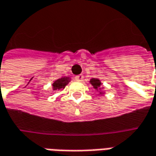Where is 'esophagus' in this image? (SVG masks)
<instances>
[{
    "instance_id": "esophagus-1",
    "label": "esophagus",
    "mask_w": 156,
    "mask_h": 156,
    "mask_svg": "<svg viewBox=\"0 0 156 156\" xmlns=\"http://www.w3.org/2000/svg\"><path fill=\"white\" fill-rule=\"evenodd\" d=\"M83 75H78V76H76V77H75V80H77V81H83Z\"/></svg>"
}]
</instances>
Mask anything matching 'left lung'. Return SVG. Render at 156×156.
Returning <instances> with one entry per match:
<instances>
[{
    "mask_svg": "<svg viewBox=\"0 0 156 156\" xmlns=\"http://www.w3.org/2000/svg\"><path fill=\"white\" fill-rule=\"evenodd\" d=\"M90 83H91L93 88L96 89V90H98L100 87V85H101V82H100L99 79H98V78H91ZM100 94H103V92H100Z\"/></svg>",
    "mask_w": 156,
    "mask_h": 156,
    "instance_id": "left-lung-1",
    "label": "left lung"
}]
</instances>
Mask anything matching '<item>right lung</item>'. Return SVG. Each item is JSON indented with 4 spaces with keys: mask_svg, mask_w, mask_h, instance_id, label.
Listing matches in <instances>:
<instances>
[{
    "mask_svg": "<svg viewBox=\"0 0 156 156\" xmlns=\"http://www.w3.org/2000/svg\"><path fill=\"white\" fill-rule=\"evenodd\" d=\"M69 82H70V78H67V77H64V78L57 79L56 81L52 83V88H53V90H57L64 89L65 87H66V85Z\"/></svg>",
    "mask_w": 156,
    "mask_h": 156,
    "instance_id": "obj_1",
    "label": "right lung"
}]
</instances>
